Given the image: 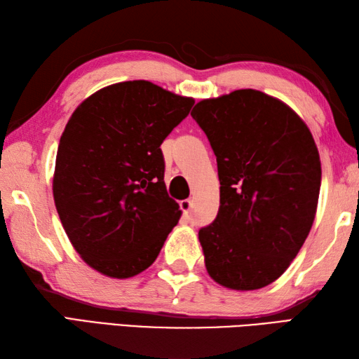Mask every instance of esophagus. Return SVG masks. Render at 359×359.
Listing matches in <instances>:
<instances>
[{
    "mask_svg": "<svg viewBox=\"0 0 359 359\" xmlns=\"http://www.w3.org/2000/svg\"><path fill=\"white\" fill-rule=\"evenodd\" d=\"M180 205V210L184 211V215H189V211H191V207H193V201L191 199H185V201H180L179 202Z\"/></svg>",
    "mask_w": 359,
    "mask_h": 359,
    "instance_id": "34e87169",
    "label": "esophagus"
}]
</instances>
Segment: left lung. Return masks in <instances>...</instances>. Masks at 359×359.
Listing matches in <instances>:
<instances>
[{"label": "left lung", "mask_w": 359, "mask_h": 359, "mask_svg": "<svg viewBox=\"0 0 359 359\" xmlns=\"http://www.w3.org/2000/svg\"><path fill=\"white\" fill-rule=\"evenodd\" d=\"M191 117L216 156L220 205L199 230L217 284L257 290L276 280L313 225L321 162L307 125L261 90L202 100Z\"/></svg>", "instance_id": "obj_1"}]
</instances>
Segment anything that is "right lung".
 Listing matches in <instances>:
<instances>
[{
	"mask_svg": "<svg viewBox=\"0 0 359 359\" xmlns=\"http://www.w3.org/2000/svg\"><path fill=\"white\" fill-rule=\"evenodd\" d=\"M193 98L144 80L86 98L60 139L53 201L67 238L88 265L125 279L147 270L182 211L168 196L160 144Z\"/></svg>",
	"mask_w": 359,
	"mask_h": 359,
	"instance_id": "add662e5",
	"label": "right lung"
}]
</instances>
